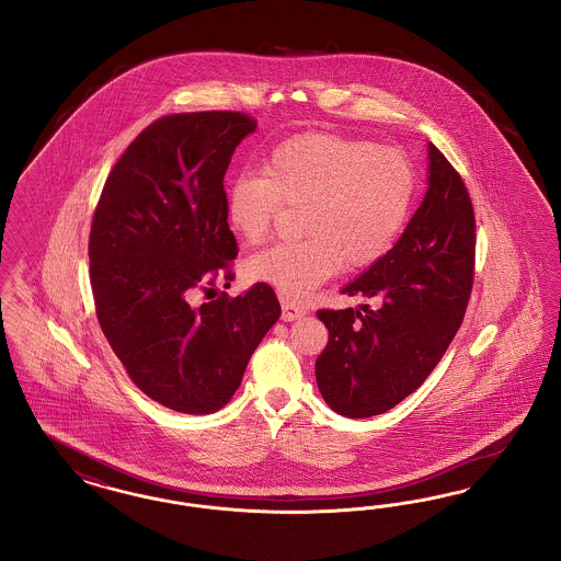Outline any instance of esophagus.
<instances>
[{
    "label": "esophagus",
    "instance_id": "1",
    "mask_svg": "<svg viewBox=\"0 0 561 561\" xmlns=\"http://www.w3.org/2000/svg\"><path fill=\"white\" fill-rule=\"evenodd\" d=\"M280 304H283V320H297V318H301V316H306L308 310L304 308V306H297V304H293L289 299H285V297H280Z\"/></svg>",
    "mask_w": 561,
    "mask_h": 561
}]
</instances>
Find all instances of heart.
<instances>
[{
  "mask_svg": "<svg viewBox=\"0 0 561 561\" xmlns=\"http://www.w3.org/2000/svg\"><path fill=\"white\" fill-rule=\"evenodd\" d=\"M415 174L405 153L332 133H306L272 149L262 176L227 188V222L248 243L271 234L280 206H301L304 239L253 253L245 272L289 299L310 295L343 264L362 268L391 250L408 220Z\"/></svg>",
  "mask_w": 561,
  "mask_h": 561,
  "instance_id": "obj_1",
  "label": "heart"
}]
</instances>
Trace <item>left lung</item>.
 Returning <instances> with one entry per match:
<instances>
[{
    "label": "left lung",
    "instance_id": "left-lung-1",
    "mask_svg": "<svg viewBox=\"0 0 561 561\" xmlns=\"http://www.w3.org/2000/svg\"><path fill=\"white\" fill-rule=\"evenodd\" d=\"M428 160V191L408 229L343 289L376 308L318 310L329 343L316 359V382L336 414L389 412L435 370L463 322L474 283V208L433 144Z\"/></svg>",
    "mask_w": 561,
    "mask_h": 561
}]
</instances>
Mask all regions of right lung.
<instances>
[{"mask_svg": "<svg viewBox=\"0 0 561 561\" xmlns=\"http://www.w3.org/2000/svg\"><path fill=\"white\" fill-rule=\"evenodd\" d=\"M253 130L243 112L158 118L112 168L93 214L89 276L100 327L130 380L181 414L225 408L280 316L266 283L214 297L218 278L230 287L239 251L225 174Z\"/></svg>", "mask_w": 561, "mask_h": 561, "instance_id": "add662e5", "label": "right lung"}]
</instances>
